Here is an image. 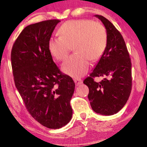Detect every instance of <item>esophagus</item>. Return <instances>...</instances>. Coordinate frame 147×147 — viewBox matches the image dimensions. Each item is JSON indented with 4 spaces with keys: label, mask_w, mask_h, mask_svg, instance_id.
I'll list each match as a JSON object with an SVG mask.
<instances>
[{
    "label": "esophagus",
    "mask_w": 147,
    "mask_h": 147,
    "mask_svg": "<svg viewBox=\"0 0 147 147\" xmlns=\"http://www.w3.org/2000/svg\"><path fill=\"white\" fill-rule=\"evenodd\" d=\"M74 81H75V85L77 86L80 85L81 84L83 83V81H82L81 79H78V78H75V79H74Z\"/></svg>",
    "instance_id": "obj_1"
}]
</instances>
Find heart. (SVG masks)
Returning <instances> with one entry per match:
<instances>
[{
  "instance_id": "b5f03b06",
  "label": "heart",
  "mask_w": 147,
  "mask_h": 147,
  "mask_svg": "<svg viewBox=\"0 0 147 147\" xmlns=\"http://www.w3.org/2000/svg\"><path fill=\"white\" fill-rule=\"evenodd\" d=\"M60 36L52 37L48 50L56 60L62 61L74 48L75 54L62 64V70L72 77H81L87 73L91 62L99 60L107 48V33L104 25L91 19L70 20L60 26Z\"/></svg>"
}]
</instances>
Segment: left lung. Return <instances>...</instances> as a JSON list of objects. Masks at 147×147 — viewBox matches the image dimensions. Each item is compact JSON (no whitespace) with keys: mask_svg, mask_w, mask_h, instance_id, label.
<instances>
[{"mask_svg":"<svg viewBox=\"0 0 147 147\" xmlns=\"http://www.w3.org/2000/svg\"><path fill=\"white\" fill-rule=\"evenodd\" d=\"M107 33V48L102 57L83 83L89 87L88 98L95 112L105 116L118 113L128 101L132 90V63L120 32L101 15ZM104 79L96 82L95 77Z\"/></svg>","mask_w":147,"mask_h":147,"instance_id":"left-lung-1","label":"left lung"}]
</instances>
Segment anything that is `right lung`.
I'll return each mask as SVG.
<instances>
[{
    "label": "right lung",
    "instance_id": "1",
    "mask_svg": "<svg viewBox=\"0 0 147 147\" xmlns=\"http://www.w3.org/2000/svg\"><path fill=\"white\" fill-rule=\"evenodd\" d=\"M58 19L27 26L13 44L11 54L13 79L25 107L45 127L58 129L72 118L70 100L75 84L62 73L48 50Z\"/></svg>",
    "mask_w": 147,
    "mask_h": 147
}]
</instances>
